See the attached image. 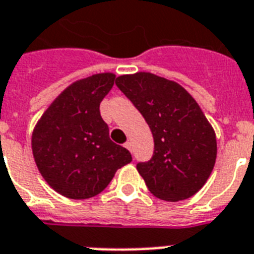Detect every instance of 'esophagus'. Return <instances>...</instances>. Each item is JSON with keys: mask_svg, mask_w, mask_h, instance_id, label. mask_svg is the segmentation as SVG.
Returning a JSON list of instances; mask_svg holds the SVG:
<instances>
[{"mask_svg": "<svg viewBox=\"0 0 254 254\" xmlns=\"http://www.w3.org/2000/svg\"><path fill=\"white\" fill-rule=\"evenodd\" d=\"M125 147H127V150H129V151L133 150V147H131V142H129V141H127V142L125 143Z\"/></svg>", "mask_w": 254, "mask_h": 254, "instance_id": "obj_1", "label": "esophagus"}]
</instances>
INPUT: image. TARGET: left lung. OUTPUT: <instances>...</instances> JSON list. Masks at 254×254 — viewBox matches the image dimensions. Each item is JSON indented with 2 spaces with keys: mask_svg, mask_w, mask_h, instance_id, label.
<instances>
[{
  "mask_svg": "<svg viewBox=\"0 0 254 254\" xmlns=\"http://www.w3.org/2000/svg\"><path fill=\"white\" fill-rule=\"evenodd\" d=\"M116 84L134 104L150 127L154 154L137 165L154 196L189 199L205 185L216 162L212 125L181 84L150 72L121 75Z\"/></svg>",
  "mask_w": 254,
  "mask_h": 254,
  "instance_id": "8db88e82",
  "label": "left lung"
}]
</instances>
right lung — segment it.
<instances>
[{"label": "right lung", "mask_w": 254, "mask_h": 254, "mask_svg": "<svg viewBox=\"0 0 254 254\" xmlns=\"http://www.w3.org/2000/svg\"><path fill=\"white\" fill-rule=\"evenodd\" d=\"M115 79V73L104 72L76 80L50 104L34 127V161L50 187L63 196H96L117 170L131 162L129 150L109 138L100 115V103Z\"/></svg>", "instance_id": "right-lung-1"}]
</instances>
